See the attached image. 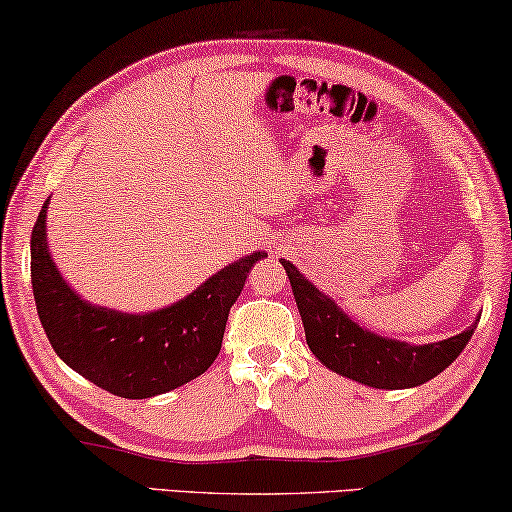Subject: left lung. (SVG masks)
<instances>
[{"mask_svg":"<svg viewBox=\"0 0 512 512\" xmlns=\"http://www.w3.org/2000/svg\"><path fill=\"white\" fill-rule=\"evenodd\" d=\"M280 264L292 282L310 352L329 370L365 386L414 388L425 384L462 354L478 326L476 322L460 335L430 345H407L400 340L379 338L352 322L329 296L305 280L292 262L280 259Z\"/></svg>","mask_w":512,"mask_h":512,"instance_id":"8db88e82","label":"left lung"}]
</instances>
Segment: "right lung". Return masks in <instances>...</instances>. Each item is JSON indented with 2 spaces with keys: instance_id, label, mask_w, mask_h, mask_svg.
<instances>
[{
  "instance_id": "1",
  "label": "right lung",
  "mask_w": 512,
  "mask_h": 512,
  "mask_svg": "<svg viewBox=\"0 0 512 512\" xmlns=\"http://www.w3.org/2000/svg\"><path fill=\"white\" fill-rule=\"evenodd\" d=\"M45 213L48 202L32 230V287L38 319L61 361L128 400L167 393L209 370L248 271L266 253L225 266L170 308L126 315L96 308L66 285L45 243Z\"/></svg>"
}]
</instances>
